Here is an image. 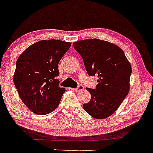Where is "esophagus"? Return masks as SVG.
Here are the masks:
<instances>
[{
    "mask_svg": "<svg viewBox=\"0 0 153 153\" xmlns=\"http://www.w3.org/2000/svg\"><path fill=\"white\" fill-rule=\"evenodd\" d=\"M84 88V87L83 86V85H79L78 86H77L76 88H74V91L76 92H79L80 91H82V90Z\"/></svg>",
    "mask_w": 153,
    "mask_h": 153,
    "instance_id": "34e87169",
    "label": "esophagus"
}]
</instances>
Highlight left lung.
<instances>
[{"instance_id": "8db88e82", "label": "left lung", "mask_w": 153, "mask_h": 153, "mask_svg": "<svg viewBox=\"0 0 153 153\" xmlns=\"http://www.w3.org/2000/svg\"><path fill=\"white\" fill-rule=\"evenodd\" d=\"M73 46L82 57L88 74L98 77L95 89L86 88L91 99L83 107L93 118H107L118 109L129 93L131 65L123 50L108 42L83 39Z\"/></svg>"}]
</instances>
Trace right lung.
Masks as SVG:
<instances>
[{
  "instance_id": "1",
  "label": "right lung",
  "mask_w": 153,
  "mask_h": 153,
  "mask_svg": "<svg viewBox=\"0 0 153 153\" xmlns=\"http://www.w3.org/2000/svg\"><path fill=\"white\" fill-rule=\"evenodd\" d=\"M70 42L42 40L27 48L16 62L13 80L19 95L31 111L46 115L55 110L65 92L59 86L58 65Z\"/></svg>"
}]
</instances>
